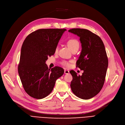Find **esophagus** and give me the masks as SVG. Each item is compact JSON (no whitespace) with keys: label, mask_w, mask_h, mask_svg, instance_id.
Here are the masks:
<instances>
[{"label":"esophagus","mask_w":125,"mask_h":125,"mask_svg":"<svg viewBox=\"0 0 125 125\" xmlns=\"http://www.w3.org/2000/svg\"><path fill=\"white\" fill-rule=\"evenodd\" d=\"M64 73H65V74H68V73H69V71L68 70H64Z\"/></svg>","instance_id":"obj_1"}]
</instances>
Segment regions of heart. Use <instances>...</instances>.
I'll return each instance as SVG.
<instances>
[{"label":"heart","instance_id":"b5f03b06","mask_svg":"<svg viewBox=\"0 0 125 125\" xmlns=\"http://www.w3.org/2000/svg\"><path fill=\"white\" fill-rule=\"evenodd\" d=\"M67 45L68 47L69 48V49L72 51L74 50H78L80 47V43L76 39L74 38H71L69 39L66 42ZM56 53H57L58 52V47H57L55 49V51ZM61 64L63 66L66 67H69L70 65V64L69 62L66 61H63L61 62Z\"/></svg>","mask_w":125,"mask_h":125}]
</instances>
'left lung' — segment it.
<instances>
[{"label": "left lung", "instance_id": "8db88e82", "mask_svg": "<svg viewBox=\"0 0 125 125\" xmlns=\"http://www.w3.org/2000/svg\"><path fill=\"white\" fill-rule=\"evenodd\" d=\"M68 32L80 37L82 50L76 66L83 70L81 76L69 71L71 89L78 98L89 99L100 92L104 83L108 64L105 49L100 37L89 30L73 28Z\"/></svg>", "mask_w": 125, "mask_h": 125}]
</instances>
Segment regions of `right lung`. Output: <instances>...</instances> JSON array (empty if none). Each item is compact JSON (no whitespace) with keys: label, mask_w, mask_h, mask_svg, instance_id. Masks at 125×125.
I'll list each match as a JSON object with an SVG mask.
<instances>
[{"label":"right lung","mask_w":125,"mask_h":125,"mask_svg":"<svg viewBox=\"0 0 125 125\" xmlns=\"http://www.w3.org/2000/svg\"><path fill=\"white\" fill-rule=\"evenodd\" d=\"M65 29H39L31 33L22 46L18 73L25 92L35 99H42L53 90L64 69H49L45 61L54 55L55 49Z\"/></svg>","instance_id":"add662e5"}]
</instances>
